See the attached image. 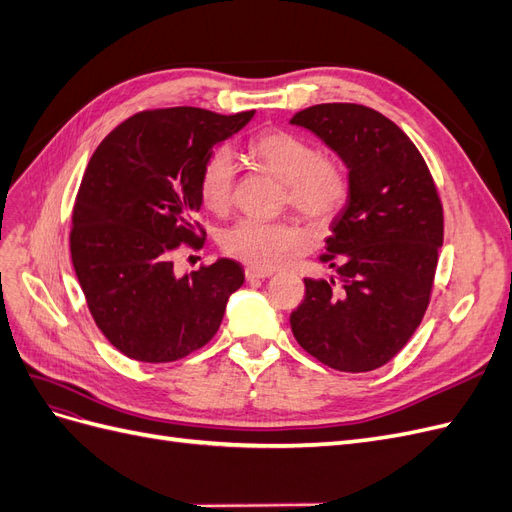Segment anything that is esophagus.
Here are the masks:
<instances>
[{
    "label": "esophagus",
    "instance_id": "34e87169",
    "mask_svg": "<svg viewBox=\"0 0 512 512\" xmlns=\"http://www.w3.org/2000/svg\"><path fill=\"white\" fill-rule=\"evenodd\" d=\"M271 277V271H260V269H245V280L247 282H260Z\"/></svg>",
    "mask_w": 512,
    "mask_h": 512
}]
</instances>
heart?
<instances>
[{"label":"heart","instance_id":"heart-1","mask_svg":"<svg viewBox=\"0 0 512 512\" xmlns=\"http://www.w3.org/2000/svg\"><path fill=\"white\" fill-rule=\"evenodd\" d=\"M250 151L260 168L284 183V203L309 222L329 224L344 209L350 194L346 168L339 160L322 156L305 138L286 130H271L260 134ZM235 179L237 166L232 151L218 147L209 153L198 179L203 205L213 213H226L235 194ZM305 245V230L292 220H241L222 237L228 256L260 271L286 265Z\"/></svg>","mask_w":512,"mask_h":512}]
</instances>
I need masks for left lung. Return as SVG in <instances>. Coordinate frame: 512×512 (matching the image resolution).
Instances as JSON below:
<instances>
[{
    "instance_id": "left-lung-1",
    "label": "left lung",
    "mask_w": 512,
    "mask_h": 512,
    "mask_svg": "<svg viewBox=\"0 0 512 512\" xmlns=\"http://www.w3.org/2000/svg\"><path fill=\"white\" fill-rule=\"evenodd\" d=\"M290 123L335 151L350 179L320 256L337 277H305L292 333L337 371L378 369L408 344L429 305L444 239L436 183L410 138L374 108L316 104Z\"/></svg>"
}]
</instances>
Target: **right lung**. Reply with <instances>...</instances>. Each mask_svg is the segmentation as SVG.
<instances>
[{
    "label": "right lung",
    "instance_id": "add662e5",
    "mask_svg": "<svg viewBox=\"0 0 512 512\" xmlns=\"http://www.w3.org/2000/svg\"><path fill=\"white\" fill-rule=\"evenodd\" d=\"M254 113L143 111L119 123L87 164L72 213V265L98 329L134 361L170 363L203 348L243 286L235 260L179 277L170 254L181 243L203 245L194 220L200 170Z\"/></svg>",
    "mask_w": 512,
    "mask_h": 512
}]
</instances>
